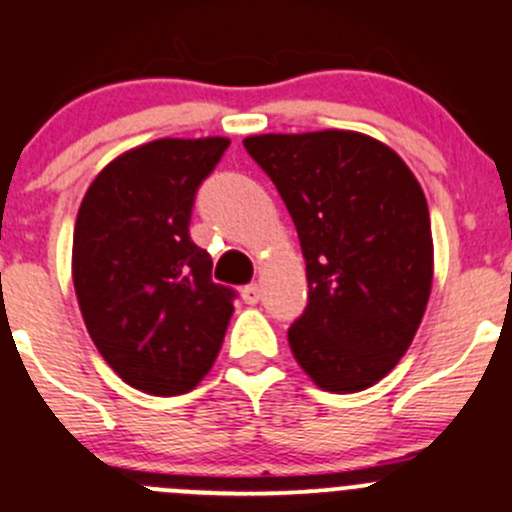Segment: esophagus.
Instances as JSON below:
<instances>
[{
    "instance_id": "obj_1",
    "label": "esophagus",
    "mask_w": 512,
    "mask_h": 512,
    "mask_svg": "<svg viewBox=\"0 0 512 512\" xmlns=\"http://www.w3.org/2000/svg\"><path fill=\"white\" fill-rule=\"evenodd\" d=\"M242 300H245L247 305H255L257 300H260V285H245V288H242Z\"/></svg>"
}]
</instances>
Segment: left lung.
<instances>
[{
	"label": "left lung",
	"instance_id": "obj_1",
	"mask_svg": "<svg viewBox=\"0 0 512 512\" xmlns=\"http://www.w3.org/2000/svg\"><path fill=\"white\" fill-rule=\"evenodd\" d=\"M245 148L280 191L305 257L308 305L288 328L295 361L326 391L369 389L412 346L432 290L422 186L364 133H265Z\"/></svg>",
	"mask_w": 512,
	"mask_h": 512
}]
</instances>
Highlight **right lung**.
<instances>
[{
  "label": "right lung",
  "mask_w": 512,
  "mask_h": 512,
  "mask_svg": "<svg viewBox=\"0 0 512 512\" xmlns=\"http://www.w3.org/2000/svg\"><path fill=\"white\" fill-rule=\"evenodd\" d=\"M227 138H159L105 166L73 232V283L100 356L133 389L191 391L222 348L232 300L189 237L197 189Z\"/></svg>",
  "instance_id": "add662e5"
}]
</instances>
